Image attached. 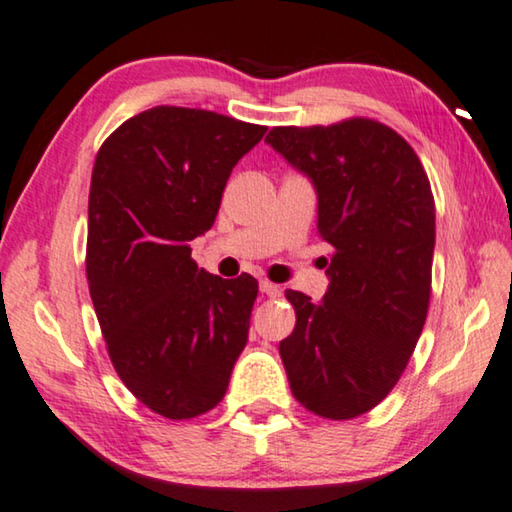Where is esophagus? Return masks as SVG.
I'll return each instance as SVG.
<instances>
[{
    "instance_id": "1",
    "label": "esophagus",
    "mask_w": 512,
    "mask_h": 512,
    "mask_svg": "<svg viewBox=\"0 0 512 512\" xmlns=\"http://www.w3.org/2000/svg\"><path fill=\"white\" fill-rule=\"evenodd\" d=\"M259 289H262L266 296H280V292H282V287L271 280H259Z\"/></svg>"
}]
</instances>
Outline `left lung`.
<instances>
[{
	"label": "left lung",
	"instance_id": "obj_1",
	"mask_svg": "<svg viewBox=\"0 0 512 512\" xmlns=\"http://www.w3.org/2000/svg\"><path fill=\"white\" fill-rule=\"evenodd\" d=\"M317 193V232L333 246L324 299L287 289L296 326L280 342L294 398L349 421L391 393L430 303L434 197L407 140L379 121L278 126L266 135Z\"/></svg>",
	"mask_w": 512,
	"mask_h": 512
}]
</instances>
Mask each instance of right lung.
Returning <instances> with one entry per match:
<instances>
[{
	"label": "right lung",
	"mask_w": 512,
	"mask_h": 512,
	"mask_svg": "<svg viewBox=\"0 0 512 512\" xmlns=\"http://www.w3.org/2000/svg\"><path fill=\"white\" fill-rule=\"evenodd\" d=\"M264 126L193 108L144 110L98 151L87 280L114 370L137 400L183 421L225 398L248 342L257 280L197 269L234 165Z\"/></svg>",
	"instance_id": "obj_1"
}]
</instances>
